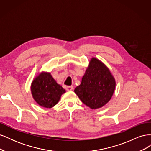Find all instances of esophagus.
Wrapping results in <instances>:
<instances>
[{
    "instance_id": "1",
    "label": "esophagus",
    "mask_w": 151,
    "mask_h": 151,
    "mask_svg": "<svg viewBox=\"0 0 151 151\" xmlns=\"http://www.w3.org/2000/svg\"><path fill=\"white\" fill-rule=\"evenodd\" d=\"M73 89H74V87L73 86H67L66 87V90L67 91H72V90H73Z\"/></svg>"
}]
</instances>
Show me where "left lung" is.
Wrapping results in <instances>:
<instances>
[{
    "mask_svg": "<svg viewBox=\"0 0 151 151\" xmlns=\"http://www.w3.org/2000/svg\"><path fill=\"white\" fill-rule=\"evenodd\" d=\"M115 88V81L102 62L93 58L81 84L74 92L82 102L92 109L103 106L110 100Z\"/></svg>",
    "mask_w": 151,
    "mask_h": 151,
    "instance_id": "left-lung-1",
    "label": "left lung"
}]
</instances>
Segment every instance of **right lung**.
<instances>
[{"label": "right lung", "instance_id": "1", "mask_svg": "<svg viewBox=\"0 0 151 151\" xmlns=\"http://www.w3.org/2000/svg\"><path fill=\"white\" fill-rule=\"evenodd\" d=\"M31 93L41 106L50 108L58 102L65 90L57 83L50 73H42L33 81Z\"/></svg>", "mask_w": 151, "mask_h": 151}]
</instances>
